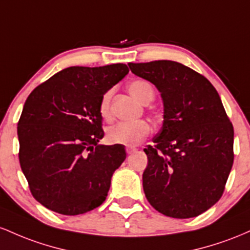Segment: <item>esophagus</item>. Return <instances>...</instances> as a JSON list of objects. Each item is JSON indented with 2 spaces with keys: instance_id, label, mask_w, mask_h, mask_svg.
<instances>
[{
  "instance_id": "1",
  "label": "esophagus",
  "mask_w": 250,
  "mask_h": 250,
  "mask_svg": "<svg viewBox=\"0 0 250 250\" xmlns=\"http://www.w3.org/2000/svg\"><path fill=\"white\" fill-rule=\"evenodd\" d=\"M136 150H137V148L136 147H132V146H127V147H126V152H127L128 155L133 153Z\"/></svg>"
}]
</instances>
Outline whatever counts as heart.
I'll return each instance as SVG.
<instances>
[{
	"instance_id": "heart-1",
	"label": "heart",
	"mask_w": 250,
	"mask_h": 250,
	"mask_svg": "<svg viewBox=\"0 0 250 250\" xmlns=\"http://www.w3.org/2000/svg\"><path fill=\"white\" fill-rule=\"evenodd\" d=\"M128 92L139 103L147 105L155 98V89L148 81L136 80L128 85ZM112 92L107 91L100 99L99 112L103 118L110 117V103ZM151 132V127L147 122L140 120L136 123H119L111 126L107 130V138L111 144H120L124 146H136L140 144Z\"/></svg>"
}]
</instances>
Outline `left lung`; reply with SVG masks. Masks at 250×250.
I'll return each instance as SVG.
<instances>
[{
	"label": "left lung",
	"instance_id": "1",
	"mask_svg": "<svg viewBox=\"0 0 250 250\" xmlns=\"http://www.w3.org/2000/svg\"><path fill=\"white\" fill-rule=\"evenodd\" d=\"M161 92L164 120L144 148L143 189L163 215L190 218L221 198L234 162V128L211 83L170 60L128 63Z\"/></svg>",
	"mask_w": 250,
	"mask_h": 250
}]
</instances>
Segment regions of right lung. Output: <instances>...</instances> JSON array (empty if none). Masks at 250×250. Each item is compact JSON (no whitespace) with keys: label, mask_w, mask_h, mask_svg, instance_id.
<instances>
[{"label":"right lung","mask_w":250,"mask_h":250,"mask_svg":"<svg viewBox=\"0 0 250 250\" xmlns=\"http://www.w3.org/2000/svg\"><path fill=\"white\" fill-rule=\"evenodd\" d=\"M128 73L125 63L73 66L39 85L18 124L19 159L32 195L62 215L91 211L106 200L124 145H102L100 99Z\"/></svg>","instance_id":"1"}]
</instances>
